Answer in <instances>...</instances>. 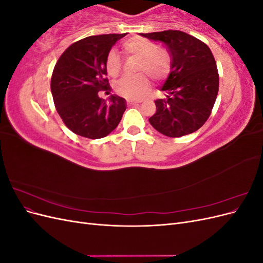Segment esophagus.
Wrapping results in <instances>:
<instances>
[{"label": "esophagus", "instance_id": "1", "mask_svg": "<svg viewBox=\"0 0 263 263\" xmlns=\"http://www.w3.org/2000/svg\"><path fill=\"white\" fill-rule=\"evenodd\" d=\"M127 103H128V105H139V102L136 101H128Z\"/></svg>", "mask_w": 263, "mask_h": 263}]
</instances>
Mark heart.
Listing matches in <instances>:
<instances>
[{"label": "heart", "mask_w": 263, "mask_h": 263, "mask_svg": "<svg viewBox=\"0 0 263 263\" xmlns=\"http://www.w3.org/2000/svg\"><path fill=\"white\" fill-rule=\"evenodd\" d=\"M126 53L140 58L138 71L147 72L155 80L168 76L170 71L169 55L162 50H158V46L146 38L134 37L123 44ZM106 70L110 77H117L122 70V60L114 50L109 51L106 57ZM117 94L128 100H140L150 90V81L145 74L137 77H125L115 86Z\"/></svg>", "instance_id": "obj_1"}]
</instances>
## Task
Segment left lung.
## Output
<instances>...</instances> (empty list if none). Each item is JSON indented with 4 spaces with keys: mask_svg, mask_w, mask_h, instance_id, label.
<instances>
[{
    "mask_svg": "<svg viewBox=\"0 0 263 263\" xmlns=\"http://www.w3.org/2000/svg\"><path fill=\"white\" fill-rule=\"evenodd\" d=\"M140 36L162 43L171 55V72L161 87L164 98L155 101L157 112L149 123L172 138L200 129L210 117L218 93V71L211 49L200 39L180 30Z\"/></svg>",
    "mask_w": 263,
    "mask_h": 263,
    "instance_id": "1",
    "label": "left lung"
}]
</instances>
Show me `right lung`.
Masks as SVG:
<instances>
[{
	"label": "right lung",
	"mask_w": 263,
	"mask_h": 263,
	"mask_svg": "<svg viewBox=\"0 0 263 263\" xmlns=\"http://www.w3.org/2000/svg\"><path fill=\"white\" fill-rule=\"evenodd\" d=\"M127 34L90 36L68 47L51 77L55 109L68 128L79 136L99 139L112 133L126 109L125 99L112 94L108 102L99 92L109 90L106 57Z\"/></svg>",
	"instance_id": "add662e5"
}]
</instances>
